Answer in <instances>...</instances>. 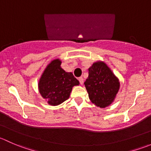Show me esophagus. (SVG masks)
I'll return each instance as SVG.
<instances>
[{
  "label": "esophagus",
  "mask_w": 151,
  "mask_h": 151,
  "mask_svg": "<svg viewBox=\"0 0 151 151\" xmlns=\"http://www.w3.org/2000/svg\"><path fill=\"white\" fill-rule=\"evenodd\" d=\"M79 81H80V85H83V83H84V80H83V77H79Z\"/></svg>",
  "instance_id": "esophagus-1"
}]
</instances>
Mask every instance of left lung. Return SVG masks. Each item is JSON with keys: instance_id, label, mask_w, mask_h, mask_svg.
<instances>
[{"instance_id": "1", "label": "left lung", "mask_w": 151, "mask_h": 151, "mask_svg": "<svg viewBox=\"0 0 151 151\" xmlns=\"http://www.w3.org/2000/svg\"><path fill=\"white\" fill-rule=\"evenodd\" d=\"M84 84L91 102L101 108L113 102L120 88L118 78L103 61L95 62L88 68Z\"/></svg>"}]
</instances>
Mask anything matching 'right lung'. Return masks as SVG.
Instances as JSON below:
<instances>
[{
	"label": "right lung",
	"mask_w": 151,
	"mask_h": 151,
	"mask_svg": "<svg viewBox=\"0 0 151 151\" xmlns=\"http://www.w3.org/2000/svg\"><path fill=\"white\" fill-rule=\"evenodd\" d=\"M61 60H52L39 79V91L50 105L57 106L69 98L72 88L80 82L71 72H66L60 66Z\"/></svg>",
	"instance_id": "obj_1"
}]
</instances>
